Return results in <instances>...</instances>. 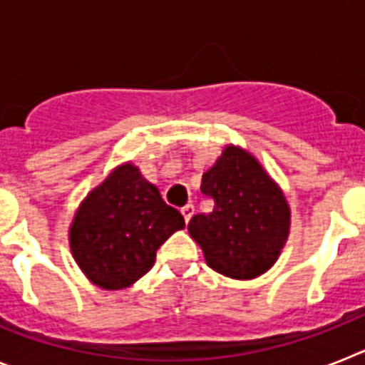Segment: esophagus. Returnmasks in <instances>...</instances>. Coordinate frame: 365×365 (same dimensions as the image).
<instances>
[{
	"instance_id": "esophagus-1",
	"label": "esophagus",
	"mask_w": 365,
	"mask_h": 365,
	"mask_svg": "<svg viewBox=\"0 0 365 365\" xmlns=\"http://www.w3.org/2000/svg\"><path fill=\"white\" fill-rule=\"evenodd\" d=\"M180 214H182V217H185V221L188 222L190 219H192V215L195 214V208H193V205H186L180 208Z\"/></svg>"
}]
</instances>
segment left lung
<instances>
[{"instance_id": "obj_1", "label": "left lung", "mask_w": 365, "mask_h": 365, "mask_svg": "<svg viewBox=\"0 0 365 365\" xmlns=\"http://www.w3.org/2000/svg\"><path fill=\"white\" fill-rule=\"evenodd\" d=\"M201 192L214 201L210 214L193 215L188 232L215 272L252 279L276 263L289 237L291 210L279 186L256 157L227 146L202 173Z\"/></svg>"}]
</instances>
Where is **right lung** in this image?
I'll return each instance as SVG.
<instances>
[{
  "mask_svg": "<svg viewBox=\"0 0 365 365\" xmlns=\"http://www.w3.org/2000/svg\"><path fill=\"white\" fill-rule=\"evenodd\" d=\"M180 228L185 217L128 163L82 201L69 228L71 252L95 285L118 291L143 278L160 245Z\"/></svg>",
  "mask_w": 365,
  "mask_h": 365,
  "instance_id": "obj_1",
  "label": "right lung"
}]
</instances>
